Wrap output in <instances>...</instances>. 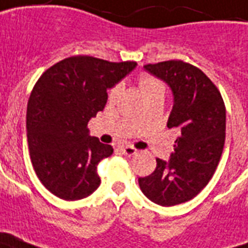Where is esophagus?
<instances>
[{"label": "esophagus", "instance_id": "obj_1", "mask_svg": "<svg viewBox=\"0 0 248 248\" xmlns=\"http://www.w3.org/2000/svg\"><path fill=\"white\" fill-rule=\"evenodd\" d=\"M121 151H122V153H124V155H128V157H131V155H136V153H138V151H136L135 148L130 147V145L122 147V148H121Z\"/></svg>", "mask_w": 248, "mask_h": 248}]
</instances>
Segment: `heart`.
<instances>
[{
  "mask_svg": "<svg viewBox=\"0 0 248 248\" xmlns=\"http://www.w3.org/2000/svg\"><path fill=\"white\" fill-rule=\"evenodd\" d=\"M139 86L140 90L143 91V93L147 96L148 93H155V91H162L165 93V83L161 79L155 78V76L148 75V73H143L139 77ZM121 93V85L113 86L112 89L109 90L108 99L109 101H116L118 99Z\"/></svg>",
  "mask_w": 248,
  "mask_h": 248,
  "instance_id": "1",
  "label": "heart"
}]
</instances>
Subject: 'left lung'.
<instances>
[{
  "mask_svg": "<svg viewBox=\"0 0 248 248\" xmlns=\"http://www.w3.org/2000/svg\"><path fill=\"white\" fill-rule=\"evenodd\" d=\"M145 69L172 90L167 127L179 136L169 162L155 159V170L139 177V185L152 202L169 207L194 198L211 180L225 141V104L214 82L192 64L167 60Z\"/></svg>",
  "mask_w": 248,
  "mask_h": 248,
  "instance_id": "obj_1",
  "label": "left lung"
}]
</instances>
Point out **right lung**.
<instances>
[{
	"instance_id": "right-lung-1",
	"label": "right lung",
	"mask_w": 248,
	"mask_h": 248,
	"mask_svg": "<svg viewBox=\"0 0 248 248\" xmlns=\"http://www.w3.org/2000/svg\"><path fill=\"white\" fill-rule=\"evenodd\" d=\"M136 67L93 56H71L42 73L27 107L33 169L45 188L65 201L89 197L100 185L97 165L113 148L89 135L91 117L104 109L107 90Z\"/></svg>"
}]
</instances>
